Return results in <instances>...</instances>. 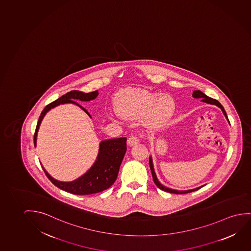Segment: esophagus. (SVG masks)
<instances>
[{"label":"esophagus","mask_w":251,"mask_h":251,"mask_svg":"<svg viewBox=\"0 0 251 251\" xmlns=\"http://www.w3.org/2000/svg\"><path fill=\"white\" fill-rule=\"evenodd\" d=\"M139 142H140V139H139L138 136L132 135V136H130V137L128 138V140H127V145L133 147V146L138 144Z\"/></svg>","instance_id":"esophagus-1"}]
</instances>
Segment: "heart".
<instances>
[{"instance_id": "heart-1", "label": "heart", "mask_w": 251, "mask_h": 251, "mask_svg": "<svg viewBox=\"0 0 251 251\" xmlns=\"http://www.w3.org/2000/svg\"><path fill=\"white\" fill-rule=\"evenodd\" d=\"M115 106L125 119L144 117L148 126L160 127L175 112V102L169 95L151 92L144 89H127L116 95Z\"/></svg>"}]
</instances>
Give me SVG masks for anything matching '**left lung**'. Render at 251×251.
Masks as SVG:
<instances>
[{
    "label": "left lung",
    "mask_w": 251,
    "mask_h": 251,
    "mask_svg": "<svg viewBox=\"0 0 251 251\" xmlns=\"http://www.w3.org/2000/svg\"><path fill=\"white\" fill-rule=\"evenodd\" d=\"M193 97L194 98H201V101H202V102H206V103H209V104H212V105H216L219 107V108L222 109V111L224 113L225 116H226V119H227L228 122H229V119H228V116H227L226 110L224 109V107L221 105V103L218 102V100H216V99H213V98L208 97V96H206V95L203 93L201 91H193ZM149 167H150V169H151V172H152V176H153V182H154V184H155V185H156L160 190L165 191V192H167V193H175V194H185V193L195 192L197 190L200 189V188L202 187V186H200V187H197L195 189L186 190V191H178V190H174L171 189V188H168V187H166V186H164L163 185H161L160 181L158 180L156 175H155V172H154V169H153V160H152V157L151 156L149 157Z\"/></svg>",
    "instance_id": "obj_1"
}]
</instances>
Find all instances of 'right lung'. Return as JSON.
<instances>
[{
	"mask_svg": "<svg viewBox=\"0 0 251 251\" xmlns=\"http://www.w3.org/2000/svg\"><path fill=\"white\" fill-rule=\"evenodd\" d=\"M98 96V91H92L90 93H84L79 91H72L46 106L40 114V118L37 124L36 129L33 136L34 146H36L37 133L39 130L40 123L45 115L50 109L59 104L73 103L80 107L88 116L91 117L87 110L74 100L88 102L93 100ZM126 142L127 138L122 137L109 139L100 142L99 153L93 166L83 176L72 182L58 181L52 178L43 167L42 168L47 177L51 180L53 185L67 193L76 195H90L93 193H100L108 189L116 181L118 172L120 169L121 163L124 160V154L127 151Z\"/></svg>",
	"mask_w": 251,
	"mask_h": 251,
	"instance_id": "obj_1",
	"label": "right lung"
}]
</instances>
